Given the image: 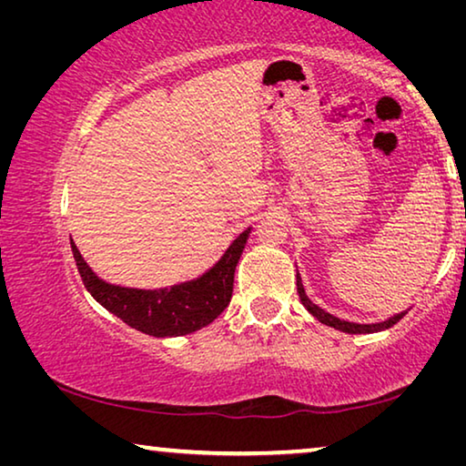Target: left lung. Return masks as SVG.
<instances>
[{"mask_svg": "<svg viewBox=\"0 0 466 466\" xmlns=\"http://www.w3.org/2000/svg\"><path fill=\"white\" fill-rule=\"evenodd\" d=\"M296 286H298V296H299V302L306 306V310H309L314 319H319V322L327 327H333L337 330H343V333H350V335H361V333H378V330H384V329H390L392 325H397V322L405 317V312L397 314V317H392L384 322H378V325H356V322H347L333 317V314L325 312L322 309H319L317 304H312L309 296H306V291L302 288V279H299V273H298V279H296Z\"/></svg>", "mask_w": 466, "mask_h": 466, "instance_id": "obj_1", "label": "left lung"}]
</instances>
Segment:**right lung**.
Listing matches in <instances>:
<instances>
[{"label":"right lung","instance_id":"add662e5","mask_svg":"<svg viewBox=\"0 0 466 466\" xmlns=\"http://www.w3.org/2000/svg\"><path fill=\"white\" fill-rule=\"evenodd\" d=\"M250 228L236 238L226 255L203 278L164 289H131L98 279L72 242L74 258L86 289L125 325L152 337H180L214 322L230 304L234 271L248 240Z\"/></svg>","mask_w":466,"mask_h":466}]
</instances>
